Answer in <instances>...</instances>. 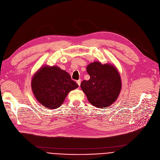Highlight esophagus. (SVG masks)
Here are the masks:
<instances>
[{
    "label": "esophagus",
    "mask_w": 160,
    "mask_h": 160,
    "mask_svg": "<svg viewBox=\"0 0 160 160\" xmlns=\"http://www.w3.org/2000/svg\"><path fill=\"white\" fill-rule=\"evenodd\" d=\"M77 83H78V85L80 86V83H81V80L80 79V80H77Z\"/></svg>",
    "instance_id": "obj_1"
}]
</instances>
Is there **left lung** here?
Here are the masks:
<instances>
[{"instance_id":"obj_1","label":"left lung","mask_w":160,"mask_h":160,"mask_svg":"<svg viewBox=\"0 0 160 160\" xmlns=\"http://www.w3.org/2000/svg\"><path fill=\"white\" fill-rule=\"evenodd\" d=\"M86 70L90 78L82 81L80 87L88 101L98 108L111 106L118 98L122 88L121 78L116 67L94 62L87 66Z\"/></svg>"}]
</instances>
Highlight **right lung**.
<instances>
[{
	"label": "right lung",
	"mask_w": 160,
	"mask_h": 160,
	"mask_svg": "<svg viewBox=\"0 0 160 160\" xmlns=\"http://www.w3.org/2000/svg\"><path fill=\"white\" fill-rule=\"evenodd\" d=\"M32 90L38 102L47 109L60 107L69 92L78 88L69 74L53 65L41 67L33 75Z\"/></svg>",
	"instance_id": "add662e5"
}]
</instances>
